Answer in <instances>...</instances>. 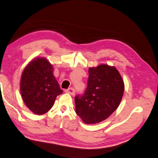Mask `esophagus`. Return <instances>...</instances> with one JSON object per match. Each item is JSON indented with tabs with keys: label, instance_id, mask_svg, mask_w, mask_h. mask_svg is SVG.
Returning <instances> with one entry per match:
<instances>
[{
	"label": "esophagus",
	"instance_id": "34e87169",
	"mask_svg": "<svg viewBox=\"0 0 158 158\" xmlns=\"http://www.w3.org/2000/svg\"><path fill=\"white\" fill-rule=\"evenodd\" d=\"M66 93H68V94L72 95V96H73L74 94H75V90H74L73 88H72V87H70V88H68V90H65Z\"/></svg>",
	"mask_w": 158,
	"mask_h": 158
}]
</instances>
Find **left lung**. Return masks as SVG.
<instances>
[{
    "mask_svg": "<svg viewBox=\"0 0 158 158\" xmlns=\"http://www.w3.org/2000/svg\"><path fill=\"white\" fill-rule=\"evenodd\" d=\"M87 87L82 96L75 97L76 113L87 124L105 120L118 107L124 83L114 66L102 64L90 68Z\"/></svg>",
    "mask_w": 158,
    "mask_h": 158,
    "instance_id": "8db88e82",
    "label": "left lung"
}]
</instances>
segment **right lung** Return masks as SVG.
Here are the masks:
<instances>
[{
	"mask_svg": "<svg viewBox=\"0 0 158 158\" xmlns=\"http://www.w3.org/2000/svg\"><path fill=\"white\" fill-rule=\"evenodd\" d=\"M22 99L36 115H43L54 105L56 96L62 93L54 68L48 60L37 56L28 62L23 71L20 82Z\"/></svg>",
	"mask_w": 158,
	"mask_h": 158,
	"instance_id": "obj_1",
	"label": "right lung"
}]
</instances>
